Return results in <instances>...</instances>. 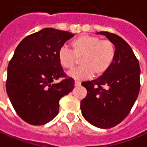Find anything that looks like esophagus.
Wrapping results in <instances>:
<instances>
[{"instance_id":"1","label":"esophagus","mask_w":147,"mask_h":147,"mask_svg":"<svg viewBox=\"0 0 147 147\" xmlns=\"http://www.w3.org/2000/svg\"><path fill=\"white\" fill-rule=\"evenodd\" d=\"M80 85H81V82H79V81H76V80L75 81V86H79Z\"/></svg>"}]
</instances>
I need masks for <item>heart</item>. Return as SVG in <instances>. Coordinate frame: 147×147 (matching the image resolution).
Returning <instances> with one entry per match:
<instances>
[{"mask_svg":"<svg viewBox=\"0 0 147 147\" xmlns=\"http://www.w3.org/2000/svg\"><path fill=\"white\" fill-rule=\"evenodd\" d=\"M71 51L65 47L59 49L57 60L65 69H71L80 60L81 67L70 71L68 75L79 80L100 77L107 72L112 65L116 49L112 41L101 40L96 36L83 34L71 43Z\"/></svg>","mask_w":147,"mask_h":147,"instance_id":"heart-1","label":"heart"}]
</instances>
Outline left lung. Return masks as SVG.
I'll list each match as a JSON object with an SVG mask.
<instances>
[{"label": "left lung", "instance_id": "obj_1", "mask_svg": "<svg viewBox=\"0 0 147 147\" xmlns=\"http://www.w3.org/2000/svg\"><path fill=\"white\" fill-rule=\"evenodd\" d=\"M112 41L116 54L112 65L98 79L82 82L87 95L80 103L82 115L91 125L110 129L129 115L139 95V61L128 43L115 33L100 32Z\"/></svg>", "mask_w": 147, "mask_h": 147}]
</instances>
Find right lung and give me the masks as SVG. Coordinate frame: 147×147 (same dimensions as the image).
Segmentation results:
<instances>
[{"instance_id":"obj_1","label":"right lung","mask_w":147,"mask_h":147,"mask_svg":"<svg viewBox=\"0 0 147 147\" xmlns=\"http://www.w3.org/2000/svg\"><path fill=\"white\" fill-rule=\"evenodd\" d=\"M67 31L46 28L22 40L7 67L6 90L16 113L23 121L41 125L59 111L60 99L74 89L57 60L64 43L73 37ZM64 79L58 84L54 81Z\"/></svg>"}]
</instances>
